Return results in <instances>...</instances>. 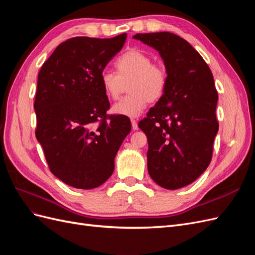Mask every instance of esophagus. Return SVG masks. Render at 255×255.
Returning <instances> with one entry per match:
<instances>
[{"mask_svg": "<svg viewBox=\"0 0 255 255\" xmlns=\"http://www.w3.org/2000/svg\"><path fill=\"white\" fill-rule=\"evenodd\" d=\"M130 122H132V128L134 130L138 129V123H137V121L135 119H132V120H130Z\"/></svg>", "mask_w": 255, "mask_h": 255, "instance_id": "obj_1", "label": "esophagus"}]
</instances>
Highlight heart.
<instances>
[{"instance_id":"b5f03b06","label":"heart","mask_w":255,"mask_h":255,"mask_svg":"<svg viewBox=\"0 0 255 255\" xmlns=\"http://www.w3.org/2000/svg\"><path fill=\"white\" fill-rule=\"evenodd\" d=\"M117 74L104 71L101 84L107 97L119 99L123 83L128 85L129 96L121 99L113 106V113L127 117L139 116L149 102H156L164 96L168 83L166 69L154 64L152 57L140 50L132 49L116 60Z\"/></svg>"}]
</instances>
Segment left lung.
Here are the masks:
<instances>
[{
  "mask_svg": "<svg viewBox=\"0 0 255 255\" xmlns=\"http://www.w3.org/2000/svg\"><path fill=\"white\" fill-rule=\"evenodd\" d=\"M158 51L168 75L164 96L138 127L148 138V171L166 189L196 181L210 165L218 132V92L202 56L180 36L168 32L136 34Z\"/></svg>",
  "mask_w": 255,
  "mask_h": 255,
  "instance_id": "1",
  "label": "left lung"
}]
</instances>
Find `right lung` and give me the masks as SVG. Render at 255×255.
Segmentation results:
<instances>
[{"label":"right lung","mask_w":255,"mask_h":255,"mask_svg":"<svg viewBox=\"0 0 255 255\" xmlns=\"http://www.w3.org/2000/svg\"><path fill=\"white\" fill-rule=\"evenodd\" d=\"M127 34L99 39L74 37L60 43L38 74L36 138L51 172L80 189L102 185L130 132L127 116L107 115L101 74L123 47Z\"/></svg>","instance_id":"obj_1"}]
</instances>
